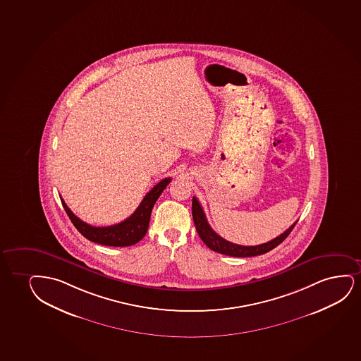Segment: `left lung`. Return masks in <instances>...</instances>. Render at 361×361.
<instances>
[{
	"label": "left lung",
	"mask_w": 361,
	"mask_h": 361,
	"mask_svg": "<svg viewBox=\"0 0 361 361\" xmlns=\"http://www.w3.org/2000/svg\"><path fill=\"white\" fill-rule=\"evenodd\" d=\"M192 212L194 224H195V228H197L201 240L205 243L211 250L224 254V255L235 256V257H250V256L262 255V254L269 252V250H272L283 242L295 226V224H293L286 232L269 242L255 245V247H245V245H239V244L228 242L224 238L219 237V234L211 228L210 224L206 219L205 212L202 210L200 202L195 197H192Z\"/></svg>",
	"instance_id": "8db88e82"
}]
</instances>
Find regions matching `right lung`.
Here are the masks:
<instances>
[{
  "label": "right lung",
  "instance_id": "add662e5",
  "mask_svg": "<svg viewBox=\"0 0 361 361\" xmlns=\"http://www.w3.org/2000/svg\"><path fill=\"white\" fill-rule=\"evenodd\" d=\"M169 182L171 178H164L157 183L155 187L146 194L140 205L137 206V210L134 211L132 216H129L128 219H124L121 224L109 226V227H94L85 224L69 210L63 199H61V201L74 227L90 242L107 245V247H130L140 242L147 232L152 207L155 205L156 200L160 197L161 192H164L166 187L169 185Z\"/></svg>",
  "mask_w": 361,
  "mask_h": 361
}]
</instances>
